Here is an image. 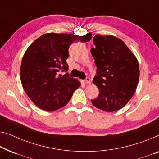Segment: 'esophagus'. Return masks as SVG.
<instances>
[{
	"instance_id": "34e87169",
	"label": "esophagus",
	"mask_w": 159,
	"mask_h": 159,
	"mask_svg": "<svg viewBox=\"0 0 159 159\" xmlns=\"http://www.w3.org/2000/svg\"><path fill=\"white\" fill-rule=\"evenodd\" d=\"M83 82H84V84H89L90 83V79L89 78H86V79L83 80Z\"/></svg>"
}]
</instances>
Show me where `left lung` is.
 Segmentation results:
<instances>
[{"mask_svg": "<svg viewBox=\"0 0 159 159\" xmlns=\"http://www.w3.org/2000/svg\"><path fill=\"white\" fill-rule=\"evenodd\" d=\"M91 53L97 66L93 83L99 93L91 103L105 111L124 107L135 93L139 80V65L123 41L111 35L93 37Z\"/></svg>", "mask_w": 159, "mask_h": 159, "instance_id": "obj_1", "label": "left lung"}]
</instances>
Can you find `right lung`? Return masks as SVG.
I'll use <instances>...</instances> for the list:
<instances>
[{
    "instance_id": "obj_1",
    "label": "right lung",
    "mask_w": 159,
    "mask_h": 159,
    "mask_svg": "<svg viewBox=\"0 0 159 159\" xmlns=\"http://www.w3.org/2000/svg\"><path fill=\"white\" fill-rule=\"evenodd\" d=\"M91 39V32L84 36L48 33L29 47L22 58L20 75L24 91L39 108L55 111L70 101L80 83L69 76L68 73L58 74L68 70L69 47L73 42Z\"/></svg>"
}]
</instances>
